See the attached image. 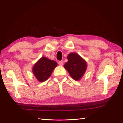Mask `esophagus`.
<instances>
[{
  "instance_id": "1",
  "label": "esophagus",
  "mask_w": 123,
  "mask_h": 123,
  "mask_svg": "<svg viewBox=\"0 0 123 123\" xmlns=\"http://www.w3.org/2000/svg\"><path fill=\"white\" fill-rule=\"evenodd\" d=\"M63 61H60L59 62V66H63Z\"/></svg>"
}]
</instances>
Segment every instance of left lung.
I'll return each instance as SVG.
<instances>
[{"label":"left lung","instance_id":"8db88e82","mask_svg":"<svg viewBox=\"0 0 123 123\" xmlns=\"http://www.w3.org/2000/svg\"><path fill=\"white\" fill-rule=\"evenodd\" d=\"M68 61L64 64L69 74L75 80H79L83 76L87 68V63L79 55L75 53H70L68 56Z\"/></svg>","mask_w":123,"mask_h":123}]
</instances>
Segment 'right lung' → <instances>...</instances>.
Masks as SVG:
<instances>
[{"label":"right lung","mask_w":123,"mask_h":123,"mask_svg":"<svg viewBox=\"0 0 123 123\" xmlns=\"http://www.w3.org/2000/svg\"><path fill=\"white\" fill-rule=\"evenodd\" d=\"M57 65L55 61L42 57L34 66L33 74L39 81H45L50 77Z\"/></svg>","instance_id":"1"}]
</instances>
